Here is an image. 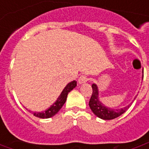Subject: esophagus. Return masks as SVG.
Here are the masks:
<instances>
[{
    "label": "esophagus",
    "mask_w": 149,
    "mask_h": 149,
    "mask_svg": "<svg viewBox=\"0 0 149 149\" xmlns=\"http://www.w3.org/2000/svg\"><path fill=\"white\" fill-rule=\"evenodd\" d=\"M88 80H89V78H88L86 76L82 75V76H81V77H80L79 79H78V83H79V84H83V83H85V82H86Z\"/></svg>",
    "instance_id": "34e87169"
}]
</instances>
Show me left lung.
I'll list each match as a JSON object with an SVG mask.
<instances>
[{"label": "left lung", "mask_w": 149, "mask_h": 149, "mask_svg": "<svg viewBox=\"0 0 149 149\" xmlns=\"http://www.w3.org/2000/svg\"><path fill=\"white\" fill-rule=\"evenodd\" d=\"M92 87V95L91 97L90 101H89V106H90L91 110H92V112L94 113V115L97 116L98 118L105 120H110L116 119L117 117L120 116L122 114H124L126 110L130 108V106L132 104V102L135 100L136 96L134 97V100L131 102L130 104L126 105L123 108L120 109H115V108H110L108 106H105L99 98V89L97 85L93 83L91 85Z\"/></svg>", "instance_id": "obj_1"}]
</instances>
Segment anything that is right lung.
Here are the masks:
<instances>
[{"label": "right lung", "mask_w": 149, "mask_h": 149, "mask_svg": "<svg viewBox=\"0 0 149 149\" xmlns=\"http://www.w3.org/2000/svg\"><path fill=\"white\" fill-rule=\"evenodd\" d=\"M76 86H77L76 81H72L69 82L65 86L64 89L61 92V94L58 97L56 101L49 107V109H47L44 111H41V112H33V116L38 117V118H40V119H48V118H51L55 116L60 110V109L63 107V105H64L68 93L72 90H73Z\"/></svg>", "instance_id": "obj_1"}]
</instances>
